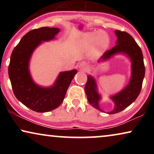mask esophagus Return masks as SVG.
<instances>
[{"label":"esophagus","mask_w":154,"mask_h":154,"mask_svg":"<svg viewBox=\"0 0 154 154\" xmlns=\"http://www.w3.org/2000/svg\"><path fill=\"white\" fill-rule=\"evenodd\" d=\"M79 68L80 70L82 71H85L87 70V65H86L85 63H81V64H79Z\"/></svg>","instance_id":"obj_1"}]
</instances>
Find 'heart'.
<instances>
[{
  "label": "heart",
  "mask_w": 154,
  "mask_h": 154,
  "mask_svg": "<svg viewBox=\"0 0 154 154\" xmlns=\"http://www.w3.org/2000/svg\"><path fill=\"white\" fill-rule=\"evenodd\" d=\"M79 43L84 48H88L96 44L100 49H105L108 47L109 39L104 31H97L83 34L80 38Z\"/></svg>",
  "instance_id": "obj_1"
}]
</instances>
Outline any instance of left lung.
Segmentation results:
<instances>
[{
    "label": "left lung",
    "instance_id": "obj_1",
    "mask_svg": "<svg viewBox=\"0 0 154 154\" xmlns=\"http://www.w3.org/2000/svg\"><path fill=\"white\" fill-rule=\"evenodd\" d=\"M115 33L118 38L116 45L111 50L105 52L100 59L102 60H107L116 53L127 54L132 61V76L129 84L126 88L119 93L111 97L115 103V106L109 113H119L135 101L141 92L145 74L143 54L140 46L132 35L125 31L116 30ZM85 91L90 104L95 109L102 111L99 106L100 96L97 91L95 81L90 75L88 76V81L85 85Z\"/></svg>",
    "mask_w": 154,
    "mask_h": 154
}]
</instances>
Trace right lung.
<instances>
[{
    "instance_id": "1",
    "label": "right lung",
    "mask_w": 154,
    "mask_h": 154,
    "mask_svg": "<svg viewBox=\"0 0 154 154\" xmlns=\"http://www.w3.org/2000/svg\"><path fill=\"white\" fill-rule=\"evenodd\" d=\"M60 29L41 27L26 33L14 48L10 57L8 74L12 90L19 101L36 112H48L57 108L64 100L77 70L61 72L51 88H41L33 83L29 62L35 48L43 41L54 38Z\"/></svg>"
}]
</instances>
